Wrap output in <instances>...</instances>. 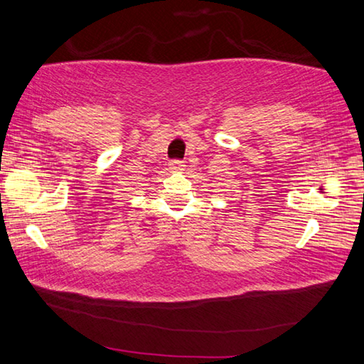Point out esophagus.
Masks as SVG:
<instances>
[{
    "label": "esophagus",
    "instance_id": "1",
    "mask_svg": "<svg viewBox=\"0 0 364 364\" xmlns=\"http://www.w3.org/2000/svg\"><path fill=\"white\" fill-rule=\"evenodd\" d=\"M169 169H171V172H182L183 169H186V164H183V161L174 159L169 163Z\"/></svg>",
    "mask_w": 364,
    "mask_h": 364
}]
</instances>
